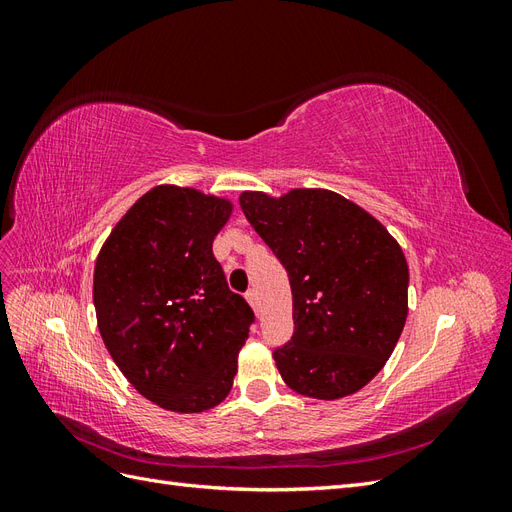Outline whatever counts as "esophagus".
Wrapping results in <instances>:
<instances>
[{
	"mask_svg": "<svg viewBox=\"0 0 512 512\" xmlns=\"http://www.w3.org/2000/svg\"><path fill=\"white\" fill-rule=\"evenodd\" d=\"M245 299H247V303H250L254 309H256V305H258V297H256V290H247L245 292Z\"/></svg>",
	"mask_w": 512,
	"mask_h": 512,
	"instance_id": "obj_1",
	"label": "esophagus"
}]
</instances>
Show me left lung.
I'll return each instance as SVG.
<instances>
[{"mask_svg": "<svg viewBox=\"0 0 512 512\" xmlns=\"http://www.w3.org/2000/svg\"><path fill=\"white\" fill-rule=\"evenodd\" d=\"M247 222L288 271L294 335L273 352L294 393L335 401L389 361L408 318V262L380 220L342 194L245 190Z\"/></svg>", "mask_w": 512, "mask_h": 512, "instance_id": "8db88e82", "label": "left lung"}]
</instances>
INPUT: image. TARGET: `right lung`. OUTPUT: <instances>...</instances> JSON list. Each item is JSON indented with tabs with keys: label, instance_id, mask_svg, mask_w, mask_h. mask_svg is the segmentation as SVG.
Masks as SVG:
<instances>
[{
	"label": "right lung",
	"instance_id": "right-lung-1",
	"mask_svg": "<svg viewBox=\"0 0 512 512\" xmlns=\"http://www.w3.org/2000/svg\"><path fill=\"white\" fill-rule=\"evenodd\" d=\"M232 209L224 196L156 185L123 213L96 258L102 342L134 389L170 412L222 404L250 335L252 309L230 292L211 250Z\"/></svg>",
	"mask_w": 512,
	"mask_h": 512
}]
</instances>
